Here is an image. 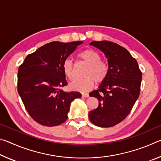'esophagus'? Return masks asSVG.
<instances>
[{"label":"esophagus","instance_id":"esophagus-1","mask_svg":"<svg viewBox=\"0 0 161 161\" xmlns=\"http://www.w3.org/2000/svg\"><path fill=\"white\" fill-rule=\"evenodd\" d=\"M81 96H82L83 97H89V94H86V93H82L81 94Z\"/></svg>","mask_w":161,"mask_h":161}]
</instances>
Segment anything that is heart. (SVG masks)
<instances>
[{
	"instance_id": "obj_1",
	"label": "heart",
	"mask_w": 161,
	"mask_h": 161,
	"mask_svg": "<svg viewBox=\"0 0 161 161\" xmlns=\"http://www.w3.org/2000/svg\"><path fill=\"white\" fill-rule=\"evenodd\" d=\"M78 58L88 64V67L84 72L85 77L75 80L69 84V88L72 90L87 92L94 86L95 81L100 83L105 80L108 75V67L105 62L101 61L99 53L91 49H86L78 54ZM62 70L67 79L72 80L75 78V66L71 59H67L63 62Z\"/></svg>"
}]
</instances>
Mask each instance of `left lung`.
<instances>
[{"instance_id": "left-lung-1", "label": "left lung", "mask_w": 161, "mask_h": 161, "mask_svg": "<svg viewBox=\"0 0 161 161\" xmlns=\"http://www.w3.org/2000/svg\"><path fill=\"white\" fill-rule=\"evenodd\" d=\"M89 45L104 54L108 72L97 90L89 94L99 100V106L89 111V118L97 126H114L129 115L139 97L142 73L136 59L116 43L103 40Z\"/></svg>"}]
</instances>
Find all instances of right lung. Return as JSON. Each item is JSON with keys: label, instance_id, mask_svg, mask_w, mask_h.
Wrapping results in <instances>:
<instances>
[{"label": "right lung", "instance_id": "obj_1", "mask_svg": "<svg viewBox=\"0 0 161 161\" xmlns=\"http://www.w3.org/2000/svg\"><path fill=\"white\" fill-rule=\"evenodd\" d=\"M82 41H54L26 57L18 69V92L27 111L38 124L55 126L67 119L72 102L80 92H66L62 64Z\"/></svg>", "mask_w": 161, "mask_h": 161}]
</instances>
